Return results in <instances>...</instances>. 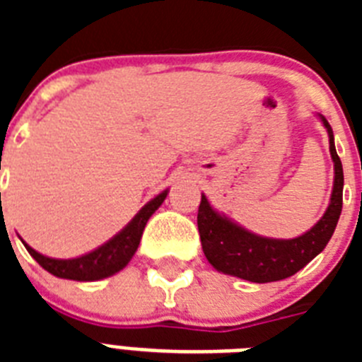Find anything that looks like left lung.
<instances>
[{"label": "left lung", "instance_id": "left-lung-1", "mask_svg": "<svg viewBox=\"0 0 362 362\" xmlns=\"http://www.w3.org/2000/svg\"><path fill=\"white\" fill-rule=\"evenodd\" d=\"M317 117L328 132L334 161V188L326 212L303 235L293 239H274L257 235L225 214H219L209 203L206 196L201 194L197 228L204 255L217 272L252 283H272L297 274L325 250L343 210L344 175L335 150L334 130L325 116L317 114Z\"/></svg>", "mask_w": 362, "mask_h": 362}]
</instances>
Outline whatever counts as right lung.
Listing matches in <instances>:
<instances>
[{
	"mask_svg": "<svg viewBox=\"0 0 362 362\" xmlns=\"http://www.w3.org/2000/svg\"><path fill=\"white\" fill-rule=\"evenodd\" d=\"M166 196H168V190H163L153 199H150L121 232H117L114 238L108 239L101 246H98L95 250L79 255V257H47V255L34 250L32 246H28L23 239H21V243H23L25 248L28 250V254L36 259L37 263L49 272V274H52V276L70 281L105 279V277H110L114 274H117V272H121L130 263V259L134 257L137 246H139V241H141L146 221L161 206Z\"/></svg>",
	"mask_w": 362,
	"mask_h": 362,
	"instance_id": "1",
	"label": "right lung"
}]
</instances>
